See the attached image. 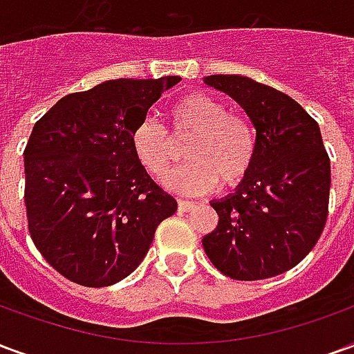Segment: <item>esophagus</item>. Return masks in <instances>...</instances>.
<instances>
[{
	"instance_id": "obj_1",
	"label": "esophagus",
	"mask_w": 354,
	"mask_h": 354,
	"mask_svg": "<svg viewBox=\"0 0 354 354\" xmlns=\"http://www.w3.org/2000/svg\"><path fill=\"white\" fill-rule=\"evenodd\" d=\"M193 208H195V203H192V201H178V210H180V212H189Z\"/></svg>"
}]
</instances>
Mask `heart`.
Returning a JSON list of instances; mask_svg holds the SVG:
<instances>
[{
    "mask_svg": "<svg viewBox=\"0 0 354 354\" xmlns=\"http://www.w3.org/2000/svg\"><path fill=\"white\" fill-rule=\"evenodd\" d=\"M151 117L142 119L131 134L132 153L157 180L168 176L176 162L175 141L189 139L185 167L165 185L180 195H205L216 184L231 189L245 182L256 161V132L248 119L230 113L227 106L207 93L182 96L170 108V129ZM174 139V142L171 140Z\"/></svg>",
    "mask_w": 354,
    "mask_h": 354,
    "instance_id": "obj_1",
    "label": "heart"
}]
</instances>
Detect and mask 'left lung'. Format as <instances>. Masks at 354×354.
Returning a JSON list of instances; mask_svg holds the SVG:
<instances>
[{"mask_svg":"<svg viewBox=\"0 0 354 354\" xmlns=\"http://www.w3.org/2000/svg\"><path fill=\"white\" fill-rule=\"evenodd\" d=\"M256 129V161L245 182L210 207L218 227L203 237L212 266L235 281L288 271L317 245L330 197V159L317 121L288 94L245 75H208Z\"/></svg>","mask_w":354,"mask_h":354,"instance_id":"8db88e82","label":"left lung"}]
</instances>
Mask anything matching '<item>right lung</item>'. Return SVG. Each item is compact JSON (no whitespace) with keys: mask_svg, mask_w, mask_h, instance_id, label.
Segmentation results:
<instances>
[{"mask_svg":"<svg viewBox=\"0 0 354 354\" xmlns=\"http://www.w3.org/2000/svg\"><path fill=\"white\" fill-rule=\"evenodd\" d=\"M180 81H104L64 96L34 124L24 149L28 230L66 279L91 288L123 281L176 212L132 153L131 134Z\"/></svg>","mask_w":354,"mask_h":354,"instance_id":"1","label":"right lung"}]
</instances>
